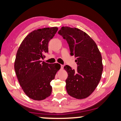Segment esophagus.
Instances as JSON below:
<instances>
[{"mask_svg": "<svg viewBox=\"0 0 121 121\" xmlns=\"http://www.w3.org/2000/svg\"><path fill=\"white\" fill-rule=\"evenodd\" d=\"M64 69V65H61V69L62 70Z\"/></svg>", "mask_w": 121, "mask_h": 121, "instance_id": "34e87169", "label": "esophagus"}]
</instances>
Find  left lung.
Returning a JSON list of instances; mask_svg holds the SVG:
<instances>
[{
  "instance_id": "left-lung-1",
  "label": "left lung",
  "mask_w": 121,
  "mask_h": 121,
  "mask_svg": "<svg viewBox=\"0 0 121 121\" xmlns=\"http://www.w3.org/2000/svg\"><path fill=\"white\" fill-rule=\"evenodd\" d=\"M68 42L70 54L76 58V71L69 65L64 66L68 77L66 89L76 99L86 98L92 94L102 77L103 66L100 52L89 35L76 28L62 27L58 32Z\"/></svg>"
}]
</instances>
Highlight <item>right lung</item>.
I'll return each mask as SVG.
<instances>
[{
  "mask_svg": "<svg viewBox=\"0 0 121 121\" xmlns=\"http://www.w3.org/2000/svg\"><path fill=\"white\" fill-rule=\"evenodd\" d=\"M56 27L38 29L24 38L16 54L14 70L22 90L30 98L42 100L51 95L50 82L61 66L42 61L48 53V43L57 32Z\"/></svg>",
  "mask_w": 121,
  "mask_h": 121,
  "instance_id": "add662e5",
  "label": "right lung"
}]
</instances>
